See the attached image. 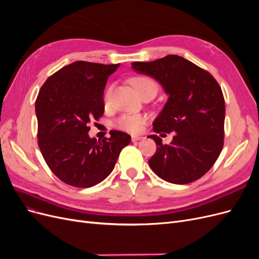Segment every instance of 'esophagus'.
I'll return each instance as SVG.
<instances>
[{
    "label": "esophagus",
    "mask_w": 259,
    "mask_h": 259,
    "mask_svg": "<svg viewBox=\"0 0 259 259\" xmlns=\"http://www.w3.org/2000/svg\"><path fill=\"white\" fill-rule=\"evenodd\" d=\"M144 137L143 136H138V135H133L132 136V142L133 143H136L138 140H142Z\"/></svg>",
    "instance_id": "esophagus-1"
}]
</instances>
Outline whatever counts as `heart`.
<instances>
[{"instance_id":"b5f03b06","label":"heart","mask_w":259,"mask_h":259,"mask_svg":"<svg viewBox=\"0 0 259 259\" xmlns=\"http://www.w3.org/2000/svg\"><path fill=\"white\" fill-rule=\"evenodd\" d=\"M131 84L133 85V88L136 90V92L139 94H143L147 90H155L156 91V84L155 82L151 79V77L146 76V75H137L134 76L131 80ZM111 88H109L104 96V101L105 104L108 105L109 101H110V96H111ZM145 122V117L140 114H123L121 115L119 119H117L114 122V126L119 130L122 131H126L131 133H135L138 132L140 128H142L143 124Z\"/></svg>"}]
</instances>
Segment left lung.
<instances>
[{"mask_svg": "<svg viewBox=\"0 0 259 259\" xmlns=\"http://www.w3.org/2000/svg\"><path fill=\"white\" fill-rule=\"evenodd\" d=\"M132 67L154 77L168 95L153 131L176 133L168 145L158 135L148 136L156 145L149 165L165 182H195L214 165L224 147L226 108L221 86L206 70L178 55L135 61Z\"/></svg>", "mask_w": 259, "mask_h": 259, "instance_id": "8db88e82", "label": "left lung"}]
</instances>
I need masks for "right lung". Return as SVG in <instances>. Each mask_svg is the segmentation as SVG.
<instances>
[{
	"label": "right lung",
	"mask_w": 259,
	"mask_h": 259,
	"mask_svg": "<svg viewBox=\"0 0 259 259\" xmlns=\"http://www.w3.org/2000/svg\"><path fill=\"white\" fill-rule=\"evenodd\" d=\"M117 67L75 61L51 75L38 92L37 145L50 169L67 185L90 188L103 182L131 143L120 131L103 140L88 134L90 123L104 114L105 86Z\"/></svg>",
	"instance_id": "add662e5"
}]
</instances>
